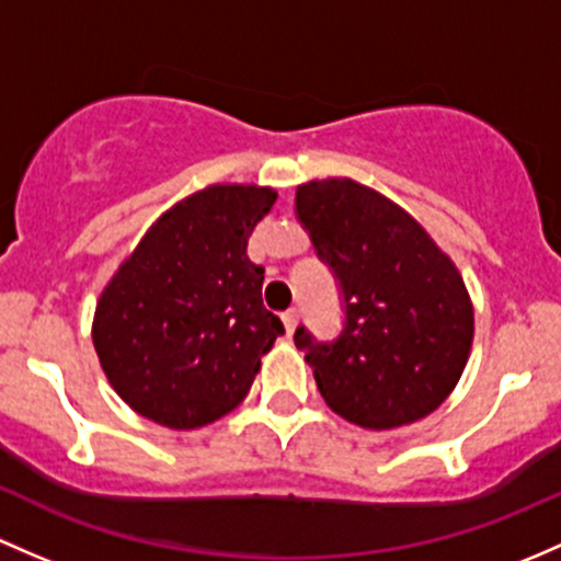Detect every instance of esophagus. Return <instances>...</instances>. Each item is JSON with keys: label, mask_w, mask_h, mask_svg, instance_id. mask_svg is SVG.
<instances>
[{"label": "esophagus", "mask_w": 561, "mask_h": 561, "mask_svg": "<svg viewBox=\"0 0 561 561\" xmlns=\"http://www.w3.org/2000/svg\"><path fill=\"white\" fill-rule=\"evenodd\" d=\"M282 322H285L287 335H293V330H296V325H298V309L285 311V314H282Z\"/></svg>", "instance_id": "esophagus-1"}]
</instances>
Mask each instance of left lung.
I'll list each match as a JSON object with an SVG mask.
<instances>
[{
    "mask_svg": "<svg viewBox=\"0 0 561 561\" xmlns=\"http://www.w3.org/2000/svg\"><path fill=\"white\" fill-rule=\"evenodd\" d=\"M296 215L344 304L335 341L296 330L325 403L368 430L433 414L473 344V304L457 265L409 211L355 180L298 185Z\"/></svg>",
    "mask_w": 561,
    "mask_h": 561,
    "instance_id": "left-lung-1",
    "label": "left lung"
}]
</instances>
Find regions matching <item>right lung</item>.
<instances>
[{
  "instance_id": "add662e5",
  "label": "right lung",
  "mask_w": 561,
  "mask_h": 561,
  "mask_svg": "<svg viewBox=\"0 0 561 561\" xmlns=\"http://www.w3.org/2000/svg\"><path fill=\"white\" fill-rule=\"evenodd\" d=\"M276 202L257 185H209L163 211L121 263L93 314L115 392L147 420L193 430L250 392L285 325L263 306L247 241Z\"/></svg>"
}]
</instances>
